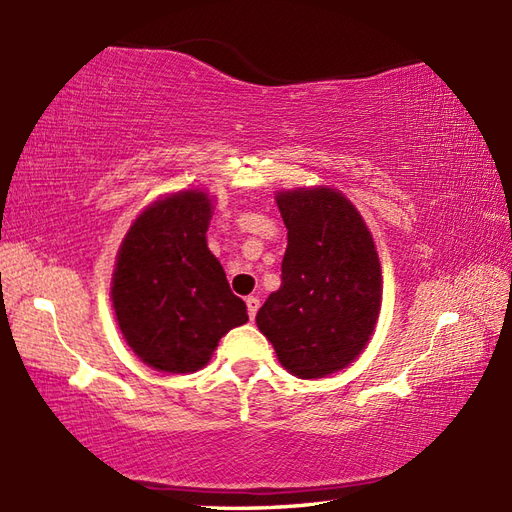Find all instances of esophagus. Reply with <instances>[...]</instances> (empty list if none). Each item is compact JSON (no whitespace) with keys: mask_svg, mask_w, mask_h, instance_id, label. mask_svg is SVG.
<instances>
[{"mask_svg":"<svg viewBox=\"0 0 512 512\" xmlns=\"http://www.w3.org/2000/svg\"><path fill=\"white\" fill-rule=\"evenodd\" d=\"M246 308H248V317L255 319V314L259 310V299L257 297H248L246 299Z\"/></svg>","mask_w":512,"mask_h":512,"instance_id":"obj_1","label":"esophagus"}]
</instances>
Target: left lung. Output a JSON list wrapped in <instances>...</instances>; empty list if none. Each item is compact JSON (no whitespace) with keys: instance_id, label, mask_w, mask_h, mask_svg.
<instances>
[{"instance_id":"left-lung-1","label":"left lung","mask_w":512,"mask_h":512,"mask_svg":"<svg viewBox=\"0 0 512 512\" xmlns=\"http://www.w3.org/2000/svg\"><path fill=\"white\" fill-rule=\"evenodd\" d=\"M275 200L288 248L281 286L255 321L290 374L323 378L354 363L374 334L383 301L376 244L336 189L279 191Z\"/></svg>"}]
</instances>
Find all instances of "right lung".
<instances>
[{"instance_id": "1", "label": "right lung", "mask_w": 512, "mask_h": 512, "mask_svg": "<svg viewBox=\"0 0 512 512\" xmlns=\"http://www.w3.org/2000/svg\"><path fill=\"white\" fill-rule=\"evenodd\" d=\"M213 200L200 189L160 198L129 226L116 255L112 303L127 345L149 367L198 372L222 336L248 321L206 246Z\"/></svg>"}]
</instances>
